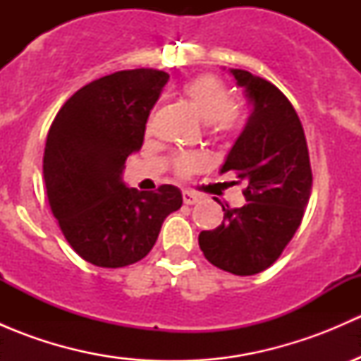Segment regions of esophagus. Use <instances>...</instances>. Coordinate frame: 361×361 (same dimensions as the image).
I'll return each mask as SVG.
<instances>
[{
	"instance_id": "obj_1",
	"label": "esophagus",
	"mask_w": 361,
	"mask_h": 361,
	"mask_svg": "<svg viewBox=\"0 0 361 361\" xmlns=\"http://www.w3.org/2000/svg\"><path fill=\"white\" fill-rule=\"evenodd\" d=\"M199 195L197 194H192V192H188V190H185L183 192V202L185 204H195L199 201Z\"/></svg>"
}]
</instances>
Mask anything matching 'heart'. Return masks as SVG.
Segmentation results:
<instances>
[{
  "mask_svg": "<svg viewBox=\"0 0 361 361\" xmlns=\"http://www.w3.org/2000/svg\"><path fill=\"white\" fill-rule=\"evenodd\" d=\"M181 96L190 103L199 118H202L214 136H231L241 126L243 113L239 104L232 101L228 87L214 75H199L181 87ZM207 164L201 154H183L174 162V171L180 176L194 173Z\"/></svg>",
  "mask_w": 361,
  "mask_h": 361,
  "instance_id": "1",
  "label": "heart"
}]
</instances>
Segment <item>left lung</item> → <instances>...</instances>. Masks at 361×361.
Masks as SVG:
<instances>
[{"label":"left lung","mask_w":361,"mask_h":361,"mask_svg":"<svg viewBox=\"0 0 361 361\" xmlns=\"http://www.w3.org/2000/svg\"><path fill=\"white\" fill-rule=\"evenodd\" d=\"M253 103L248 123L221 173L245 183L243 207L221 204L224 221L199 234L207 262L235 276L271 267L300 227L311 197L307 141L297 111L276 85L245 69H231Z\"/></svg>","instance_id":"8db88e82"}]
</instances>
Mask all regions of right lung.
Masks as SVG:
<instances>
[{
    "label": "right lung",
    "mask_w": 361,
    "mask_h": 361,
    "mask_svg": "<svg viewBox=\"0 0 361 361\" xmlns=\"http://www.w3.org/2000/svg\"><path fill=\"white\" fill-rule=\"evenodd\" d=\"M169 75L126 69L94 80L63 104L47 134L43 178L52 214L71 248L97 267L147 257L167 214L183 199L173 185L140 192L122 183L127 157Z\"/></svg>",
    "instance_id": "add662e5"
}]
</instances>
